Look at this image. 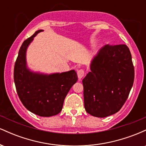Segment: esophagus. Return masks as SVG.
Listing matches in <instances>:
<instances>
[{"mask_svg":"<svg viewBox=\"0 0 146 146\" xmlns=\"http://www.w3.org/2000/svg\"><path fill=\"white\" fill-rule=\"evenodd\" d=\"M84 75H85L84 70L80 69V70H79V71H78V77L79 80H81V79L82 78Z\"/></svg>","mask_w":146,"mask_h":146,"instance_id":"obj_1","label":"esophagus"}]
</instances>
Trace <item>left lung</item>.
Listing matches in <instances>:
<instances>
[{
	"label": "left lung",
	"mask_w": 146,
	"mask_h": 146,
	"mask_svg": "<svg viewBox=\"0 0 146 146\" xmlns=\"http://www.w3.org/2000/svg\"><path fill=\"white\" fill-rule=\"evenodd\" d=\"M83 79L86 111L97 117L117 113L128 99L135 78L129 48L125 44H106L99 50Z\"/></svg>",
	"instance_id": "1"
}]
</instances>
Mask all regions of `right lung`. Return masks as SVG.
<instances>
[{"mask_svg":"<svg viewBox=\"0 0 146 146\" xmlns=\"http://www.w3.org/2000/svg\"><path fill=\"white\" fill-rule=\"evenodd\" d=\"M24 41L20 48L14 66L16 91L24 106L40 117H51L60 113L64 101L73 85L78 81L75 70L51 74L33 71L27 63V50L38 33Z\"/></svg>","mask_w":146,"mask_h":146,"instance_id":"add662e5","label":"right lung"}]
</instances>
